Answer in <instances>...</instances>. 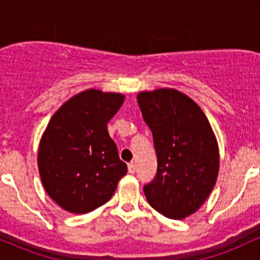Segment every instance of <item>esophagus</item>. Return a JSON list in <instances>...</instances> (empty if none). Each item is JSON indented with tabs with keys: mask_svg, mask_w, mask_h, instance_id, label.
I'll list each match as a JSON object with an SVG mask.
<instances>
[{
	"mask_svg": "<svg viewBox=\"0 0 260 260\" xmlns=\"http://www.w3.org/2000/svg\"><path fill=\"white\" fill-rule=\"evenodd\" d=\"M136 171H137L136 164H134V162L128 164V172H129V174H134Z\"/></svg>",
	"mask_w": 260,
	"mask_h": 260,
	"instance_id": "1",
	"label": "esophagus"
}]
</instances>
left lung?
<instances>
[{
    "label": "left lung",
    "mask_w": 260,
    "mask_h": 260,
    "mask_svg": "<svg viewBox=\"0 0 260 260\" xmlns=\"http://www.w3.org/2000/svg\"><path fill=\"white\" fill-rule=\"evenodd\" d=\"M137 100L157 156L156 176L144 194L164 216L182 220L202 207L216 183L215 134L201 107L176 89L140 91Z\"/></svg>",
    "instance_id": "obj_1"
}]
</instances>
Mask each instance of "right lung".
<instances>
[{"label": "right lung", "mask_w": 260, "mask_h": 260, "mask_svg": "<svg viewBox=\"0 0 260 260\" xmlns=\"http://www.w3.org/2000/svg\"><path fill=\"white\" fill-rule=\"evenodd\" d=\"M124 95L88 89L67 100L40 139L38 166L41 183L56 204L85 214L110 201L127 174L107 123Z\"/></svg>", "instance_id": "add662e5"}]
</instances>
